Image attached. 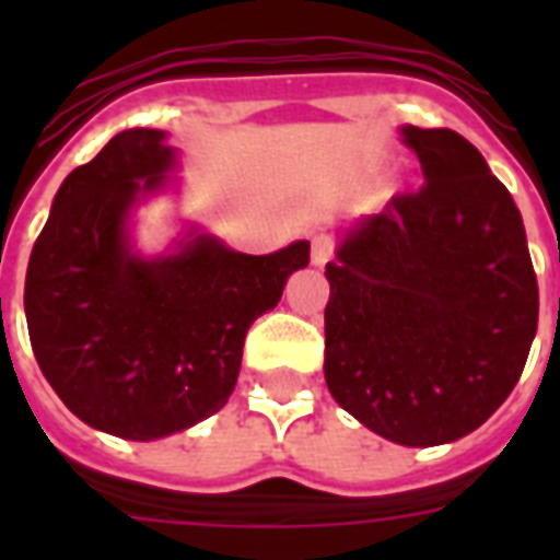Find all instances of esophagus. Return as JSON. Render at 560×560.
I'll list each match as a JSON object with an SVG mask.
<instances>
[{"label":"esophagus","instance_id":"34e87169","mask_svg":"<svg viewBox=\"0 0 560 560\" xmlns=\"http://www.w3.org/2000/svg\"><path fill=\"white\" fill-rule=\"evenodd\" d=\"M334 255V241L325 235L314 237V246H311V264L314 267H325V264L331 261Z\"/></svg>","mask_w":560,"mask_h":560}]
</instances>
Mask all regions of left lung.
Here are the masks:
<instances>
[{"mask_svg": "<svg viewBox=\"0 0 560 560\" xmlns=\"http://www.w3.org/2000/svg\"><path fill=\"white\" fill-rule=\"evenodd\" d=\"M418 191L342 232L325 267V383L372 433L433 447L512 395L538 331V279L509 188L465 136L404 125Z\"/></svg>", "mask_w": 560, "mask_h": 560, "instance_id": "left-lung-1", "label": "left lung"}]
</instances>
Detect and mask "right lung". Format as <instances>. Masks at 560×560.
I'll use <instances>...</instances> for the list:
<instances>
[{
	"mask_svg": "<svg viewBox=\"0 0 560 560\" xmlns=\"http://www.w3.org/2000/svg\"><path fill=\"white\" fill-rule=\"evenodd\" d=\"M165 139L121 130L74 168L25 272L31 349L46 381L83 424L130 442L214 416L235 389L249 325L311 261L307 241L246 255L197 226L171 253H139L133 209L177 168Z\"/></svg>",
	"mask_w": 560,
	"mask_h": 560,
	"instance_id": "add662e5",
	"label": "right lung"
}]
</instances>
